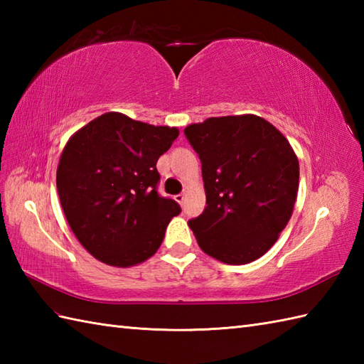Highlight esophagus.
Masks as SVG:
<instances>
[{
	"label": "esophagus",
	"mask_w": 364,
	"mask_h": 364,
	"mask_svg": "<svg viewBox=\"0 0 364 364\" xmlns=\"http://www.w3.org/2000/svg\"><path fill=\"white\" fill-rule=\"evenodd\" d=\"M175 200L183 206V205H184V200H186V197H184V194H178V196H175Z\"/></svg>",
	"instance_id": "1"
}]
</instances>
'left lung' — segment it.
<instances>
[{
	"label": "left lung",
	"instance_id": "obj_1",
	"mask_svg": "<svg viewBox=\"0 0 364 364\" xmlns=\"http://www.w3.org/2000/svg\"><path fill=\"white\" fill-rule=\"evenodd\" d=\"M184 134L202 161L206 206L189 220L200 249L225 264L258 259L297 198L299 159L288 139L253 114L206 119Z\"/></svg>",
	"mask_w": 364,
	"mask_h": 364
}]
</instances>
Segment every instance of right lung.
<instances>
[{
  "label": "right lung",
  "instance_id": "add662e5",
  "mask_svg": "<svg viewBox=\"0 0 364 364\" xmlns=\"http://www.w3.org/2000/svg\"><path fill=\"white\" fill-rule=\"evenodd\" d=\"M178 134V128L106 112L68 139L58 194L76 239L98 261L129 267L159 249L181 208L158 194L156 162Z\"/></svg>",
  "mask_w": 364,
  "mask_h": 364
}]
</instances>
